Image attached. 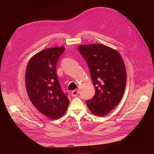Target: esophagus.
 <instances>
[{
    "instance_id": "1",
    "label": "esophagus",
    "mask_w": 154,
    "mask_h": 154,
    "mask_svg": "<svg viewBox=\"0 0 154 154\" xmlns=\"http://www.w3.org/2000/svg\"><path fill=\"white\" fill-rule=\"evenodd\" d=\"M78 94H79V91H78V90H74V91H73L72 92V95L73 97L77 96V95H78Z\"/></svg>"
}]
</instances>
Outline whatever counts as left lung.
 <instances>
[{"mask_svg":"<svg viewBox=\"0 0 154 154\" xmlns=\"http://www.w3.org/2000/svg\"><path fill=\"white\" fill-rule=\"evenodd\" d=\"M79 51L86 60L95 88L94 97L86 101L93 114L106 116L120 103L127 81L124 62L114 48L103 44L80 45Z\"/></svg>","mask_w":154,"mask_h":154,"instance_id":"8db88e82","label":"left lung"}]
</instances>
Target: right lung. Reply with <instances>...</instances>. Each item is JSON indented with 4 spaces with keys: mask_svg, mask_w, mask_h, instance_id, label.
<instances>
[{
    "mask_svg": "<svg viewBox=\"0 0 154 154\" xmlns=\"http://www.w3.org/2000/svg\"><path fill=\"white\" fill-rule=\"evenodd\" d=\"M64 49V47H56L37 53L29 60L26 71L29 99L40 113L52 119L63 116L69 104L56 73L57 62Z\"/></svg>",
    "mask_w": 154,
    "mask_h": 154,
    "instance_id": "obj_1",
    "label": "right lung"
}]
</instances>
